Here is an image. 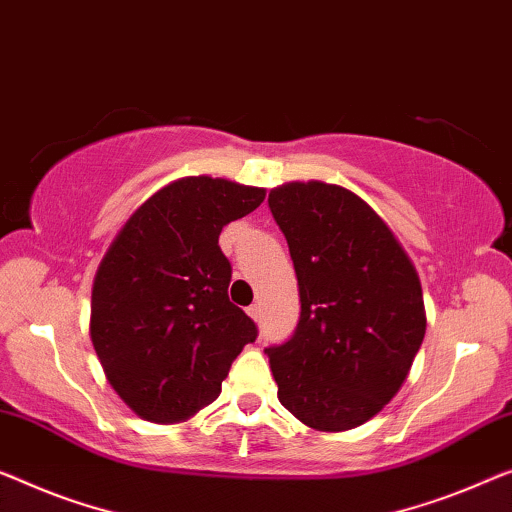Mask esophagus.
Listing matches in <instances>:
<instances>
[{"label":"esophagus","instance_id":"esophagus-1","mask_svg":"<svg viewBox=\"0 0 512 512\" xmlns=\"http://www.w3.org/2000/svg\"><path fill=\"white\" fill-rule=\"evenodd\" d=\"M248 315H250V319H253V322H259V317H262V308H259L257 303H255V305H250V308H248Z\"/></svg>","mask_w":512,"mask_h":512}]
</instances>
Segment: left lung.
Segmentation results:
<instances>
[{
	"mask_svg": "<svg viewBox=\"0 0 512 512\" xmlns=\"http://www.w3.org/2000/svg\"><path fill=\"white\" fill-rule=\"evenodd\" d=\"M269 207L301 294L294 338L266 349L278 400L312 430H354L409 377L427 326L421 278L386 220L345 186L289 181Z\"/></svg>",
	"mask_w": 512,
	"mask_h": 512,
	"instance_id": "left-lung-1",
	"label": "left lung"
}]
</instances>
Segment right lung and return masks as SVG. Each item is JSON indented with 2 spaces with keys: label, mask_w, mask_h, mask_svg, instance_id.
I'll list each match as a JSON object with an SVG mask.
<instances>
[{
  "label": "right lung",
  "mask_w": 512,
  "mask_h": 512,
  "mask_svg": "<svg viewBox=\"0 0 512 512\" xmlns=\"http://www.w3.org/2000/svg\"><path fill=\"white\" fill-rule=\"evenodd\" d=\"M264 197L266 188L230 179L183 177L147 197L105 250L91 285V345L144 421L193 418L257 338L253 319L227 299L232 266L218 236Z\"/></svg>",
  "instance_id": "obj_1"
}]
</instances>
